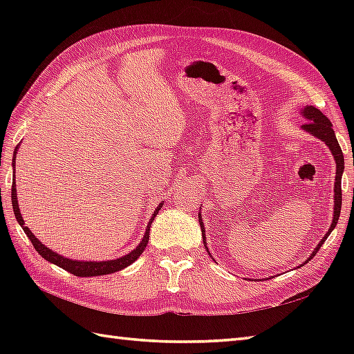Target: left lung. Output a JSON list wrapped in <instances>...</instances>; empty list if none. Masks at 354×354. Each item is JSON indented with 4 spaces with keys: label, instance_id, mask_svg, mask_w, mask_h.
<instances>
[{
    "label": "left lung",
    "instance_id": "obj_1",
    "mask_svg": "<svg viewBox=\"0 0 354 354\" xmlns=\"http://www.w3.org/2000/svg\"><path fill=\"white\" fill-rule=\"evenodd\" d=\"M303 115L307 118V123L303 124V129L307 131L309 133H312L313 137L319 138L321 141H324L326 145L328 146L330 152L335 156V161H336V178H335V212H333V222L330 225L328 232L327 234L321 239L319 245L315 248L313 254L310 255L307 261H310L312 257L315 254L318 252L319 248L322 246V243L326 242L327 237L330 236V232H332L336 227L337 219H339V214H341V205H342V190H341V178H342V171H344V155H342V150L339 142L336 140V135L335 131L332 127V123H330V120L322 114L319 109H317L315 106H306L303 111ZM199 223H201V231H202V237H204V245L207 248L205 243V230H204V222L201 219V214H199ZM208 251V248H207ZM306 261V263H307Z\"/></svg>",
    "mask_w": 354,
    "mask_h": 354
}]
</instances>
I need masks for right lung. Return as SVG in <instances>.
<instances>
[{"label": "right lung", "mask_w": 354, "mask_h": 354, "mask_svg": "<svg viewBox=\"0 0 354 354\" xmlns=\"http://www.w3.org/2000/svg\"><path fill=\"white\" fill-rule=\"evenodd\" d=\"M15 155H17V152H15ZM13 160H15V158H13ZM13 165H15V161H13ZM12 205H13V213H15V217H17L18 223L21 225L22 230H24L27 237L30 239V242L33 243L35 250L42 255V259H45L47 261H51L53 265H56V266H59V268L68 270L70 274L76 275V277L106 275V274L117 272V270H122V269L127 268L129 265H132V263L140 257V255L142 254V251H145V248L147 246L150 225H152V222H153V219H155V216L158 214V212H160L161 207H162V204L158 205L156 212L153 213L152 219H150V222H149V225H147V230H146L145 237H142L141 243H140L137 248H135V250H133L132 252L124 255V257H122V259L109 260V261H77V260L65 259V257H62V255L53 252L51 250H48L47 246L42 245V243L39 242V240H37V239L33 236L32 231H30L27 227H24V221H22V216H21V213H19V207H18L17 185H15V179H13V183H12Z\"/></svg>", "instance_id": "right-lung-1"}]
</instances>
